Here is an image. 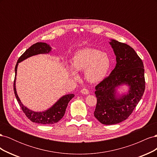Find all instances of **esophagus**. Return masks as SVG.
Masks as SVG:
<instances>
[{"label":"esophagus","instance_id":"34e87169","mask_svg":"<svg viewBox=\"0 0 157 157\" xmlns=\"http://www.w3.org/2000/svg\"><path fill=\"white\" fill-rule=\"evenodd\" d=\"M80 92L83 94H86V95L89 94V91L87 88H82L81 90H80Z\"/></svg>","mask_w":157,"mask_h":157}]
</instances>
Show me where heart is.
Here are the masks:
<instances>
[{
  "label": "heart",
  "instance_id": "b5f03b06",
  "mask_svg": "<svg viewBox=\"0 0 157 157\" xmlns=\"http://www.w3.org/2000/svg\"><path fill=\"white\" fill-rule=\"evenodd\" d=\"M71 66L76 71H84V77L88 81L96 83L105 78L111 67V59L106 53L86 48L76 52L71 60ZM71 75L75 79H78L74 71H71Z\"/></svg>",
  "mask_w": 157,
  "mask_h": 157
}]
</instances>
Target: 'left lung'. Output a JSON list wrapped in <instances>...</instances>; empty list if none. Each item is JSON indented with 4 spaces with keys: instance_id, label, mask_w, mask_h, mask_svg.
<instances>
[{
    "instance_id": "obj_1",
    "label": "left lung",
    "mask_w": 157,
    "mask_h": 157,
    "mask_svg": "<svg viewBox=\"0 0 157 157\" xmlns=\"http://www.w3.org/2000/svg\"><path fill=\"white\" fill-rule=\"evenodd\" d=\"M117 64L111 74L96 86L97 104L94 117L101 124H118L129 117L143 96L145 88L143 61L131 46L111 40ZM122 83L130 86L129 93L118 99L115 88Z\"/></svg>"
}]
</instances>
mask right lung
Instances as JSON below:
<instances>
[{"label":"right lung","mask_w":157,"mask_h":157,"mask_svg":"<svg viewBox=\"0 0 157 157\" xmlns=\"http://www.w3.org/2000/svg\"><path fill=\"white\" fill-rule=\"evenodd\" d=\"M50 50L51 48L50 46L46 43H44V42H37L36 44H33L19 58L15 67V78H14L13 81V91L19 105H20L23 112L25 113L26 117L31 121L42 124H54V123L59 121L65 115L66 108H67L68 105V103L74 97L75 95L73 94L65 95V96L61 98L53 106L46 111L34 112L29 110V109H27L26 107L23 105L21 103L20 98H19L16 90V77L18 63L21 62L23 60L27 59V58H29V57L32 56H35L39 54H48L50 52Z\"/></svg>","instance_id":"right-lung-1"}]
</instances>
